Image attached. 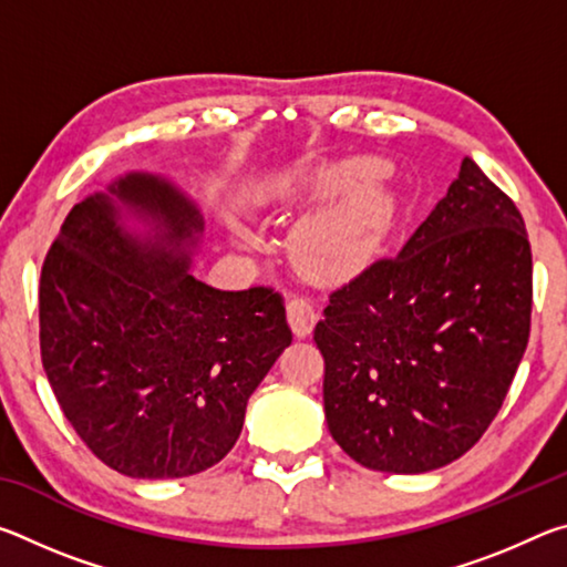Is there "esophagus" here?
Segmentation results:
<instances>
[{
	"instance_id": "obj_1",
	"label": "esophagus",
	"mask_w": 567,
	"mask_h": 567,
	"mask_svg": "<svg viewBox=\"0 0 567 567\" xmlns=\"http://www.w3.org/2000/svg\"><path fill=\"white\" fill-rule=\"evenodd\" d=\"M287 322H290L297 338H307L315 322H318V310H315V305L307 297H295V300L287 302Z\"/></svg>"
}]
</instances>
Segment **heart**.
Returning a JSON list of instances; mask_svg holds the SVG:
<instances>
[{
  "label": "heart",
  "instance_id": "b5f03b06",
  "mask_svg": "<svg viewBox=\"0 0 567 567\" xmlns=\"http://www.w3.org/2000/svg\"><path fill=\"white\" fill-rule=\"evenodd\" d=\"M350 182L348 169H287L262 182L260 197L270 205H292L302 197L332 195ZM390 219V197L382 185L360 179L330 205L315 209L292 235L295 260L305 270L330 275L364 262L380 243Z\"/></svg>",
  "mask_w": 567,
  "mask_h": 567
}]
</instances>
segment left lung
Listing matches in <instances>:
<instances>
[{"instance_id": "left-lung-1", "label": "left lung", "mask_w": 567, "mask_h": 567, "mask_svg": "<svg viewBox=\"0 0 567 567\" xmlns=\"http://www.w3.org/2000/svg\"><path fill=\"white\" fill-rule=\"evenodd\" d=\"M530 307L523 215L465 157L400 255L338 287L315 328L334 443L398 475L465 455L503 408Z\"/></svg>"}]
</instances>
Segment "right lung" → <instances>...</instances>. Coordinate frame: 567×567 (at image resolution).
Returning a JSON list of instances; mask_svg holds the SVG:
<instances>
[{
	"label": "right lung",
	"instance_id": "add662e5",
	"mask_svg": "<svg viewBox=\"0 0 567 567\" xmlns=\"http://www.w3.org/2000/svg\"><path fill=\"white\" fill-rule=\"evenodd\" d=\"M203 229L185 192L130 172L74 205L44 257L47 380L84 445L122 475L187 477L217 465L243 433L249 395L292 342L280 292L195 280Z\"/></svg>",
	"mask_w": 567,
	"mask_h": 567
}]
</instances>
